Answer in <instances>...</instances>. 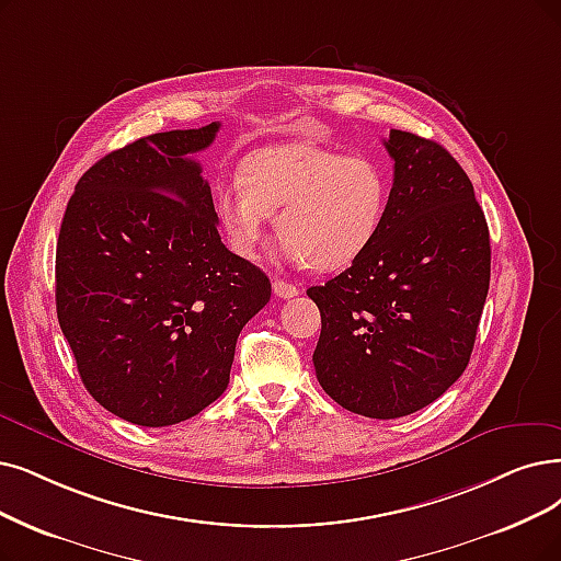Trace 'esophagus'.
Returning <instances> with one entry per match:
<instances>
[{
	"instance_id": "esophagus-1",
	"label": "esophagus",
	"mask_w": 561,
	"mask_h": 561,
	"mask_svg": "<svg viewBox=\"0 0 561 561\" xmlns=\"http://www.w3.org/2000/svg\"><path fill=\"white\" fill-rule=\"evenodd\" d=\"M272 287H274V295L280 297V299H293V297L299 295V287L293 285V283H287V280H278V278H276V280L272 283Z\"/></svg>"
}]
</instances>
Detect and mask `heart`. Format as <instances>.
<instances>
[{
  "label": "heart",
  "instance_id": "heart-1",
  "mask_svg": "<svg viewBox=\"0 0 561 561\" xmlns=\"http://www.w3.org/2000/svg\"><path fill=\"white\" fill-rule=\"evenodd\" d=\"M239 184L216 191L214 211L230 249L253 257L276 214L285 255L318 272L362 260L385 228L391 179L370 156L289 142L251 151Z\"/></svg>",
  "mask_w": 561,
  "mask_h": 561
}]
</instances>
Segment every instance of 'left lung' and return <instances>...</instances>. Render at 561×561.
<instances>
[{"instance_id":"left-lung-1","label":"left lung","mask_w":561,"mask_h":561,"mask_svg":"<svg viewBox=\"0 0 561 561\" xmlns=\"http://www.w3.org/2000/svg\"><path fill=\"white\" fill-rule=\"evenodd\" d=\"M393 186L368 253L308 287L322 333L312 364L341 408L398 419L431 405L472 356L490 285L474 186L442 145L391 130Z\"/></svg>"}]
</instances>
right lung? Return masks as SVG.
<instances>
[{
    "instance_id": "right-lung-1",
    "label": "right lung",
    "mask_w": 561,
    "mask_h": 561,
    "mask_svg": "<svg viewBox=\"0 0 561 561\" xmlns=\"http://www.w3.org/2000/svg\"><path fill=\"white\" fill-rule=\"evenodd\" d=\"M220 124L153 133L89 168L57 239L55 297L84 389L115 416L161 428L228 389L241 329L272 283L218 234L193 153Z\"/></svg>"
}]
</instances>
